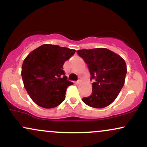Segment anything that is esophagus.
<instances>
[{"label":"esophagus","instance_id":"obj_1","mask_svg":"<svg viewBox=\"0 0 147 147\" xmlns=\"http://www.w3.org/2000/svg\"><path fill=\"white\" fill-rule=\"evenodd\" d=\"M81 83H82V80H80V79L77 81V82H76V84H77V85H79V84H80Z\"/></svg>","mask_w":147,"mask_h":147}]
</instances>
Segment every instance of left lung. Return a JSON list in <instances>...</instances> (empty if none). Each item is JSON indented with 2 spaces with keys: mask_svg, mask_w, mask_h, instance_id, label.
Segmentation results:
<instances>
[{
  "mask_svg": "<svg viewBox=\"0 0 147 147\" xmlns=\"http://www.w3.org/2000/svg\"><path fill=\"white\" fill-rule=\"evenodd\" d=\"M77 54L87 63L92 83V94L82 99L90 107L102 109L117 98L125 82L127 72L124 59L107 48L80 50Z\"/></svg>",
  "mask_w": 147,
  "mask_h": 147,
  "instance_id": "obj_1",
  "label": "left lung"
}]
</instances>
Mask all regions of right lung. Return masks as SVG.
<instances>
[{
    "mask_svg": "<svg viewBox=\"0 0 147 147\" xmlns=\"http://www.w3.org/2000/svg\"><path fill=\"white\" fill-rule=\"evenodd\" d=\"M75 51L43 44L26 57L22 65L21 76L25 88L35 104L52 109L63 102L67 88L73 83L67 80L63 65Z\"/></svg>",
    "mask_w": 147,
    "mask_h": 147,
    "instance_id": "right-lung-1",
    "label": "right lung"
}]
</instances>
